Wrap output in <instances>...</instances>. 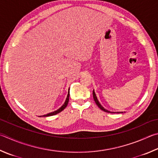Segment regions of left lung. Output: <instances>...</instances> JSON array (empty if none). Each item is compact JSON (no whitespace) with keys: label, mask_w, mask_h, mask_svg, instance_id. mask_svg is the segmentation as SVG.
Segmentation results:
<instances>
[{"label":"left lung","mask_w":158,"mask_h":158,"mask_svg":"<svg viewBox=\"0 0 158 158\" xmlns=\"http://www.w3.org/2000/svg\"><path fill=\"white\" fill-rule=\"evenodd\" d=\"M93 98H94V102H95V103H96V104L98 106V107L101 109L102 110H103V111H104V112H106V113H114V112H110V111H108V110H106V109L102 106L99 104V101H98V99H97V97H96V94H95V93H94V91L93 90ZM117 113H119L118 112H117Z\"/></svg>","instance_id":"obj_1"}]
</instances>
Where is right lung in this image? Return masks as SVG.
Segmentation results:
<instances>
[{"instance_id": "obj_1", "label": "right lung", "mask_w": 158, "mask_h": 158, "mask_svg": "<svg viewBox=\"0 0 158 158\" xmlns=\"http://www.w3.org/2000/svg\"><path fill=\"white\" fill-rule=\"evenodd\" d=\"M69 96H70V93H68V96H67V98H66V100H65V102L64 103V104L59 109H58V110H56V111H54L52 112V113H48L47 114H45V115H43V117H48V116H52V115H54V114H56L57 113H59L60 112H61L62 110H64V109L66 108L67 105L68 104V101H69ZM41 117V116H40Z\"/></svg>"}]
</instances>
